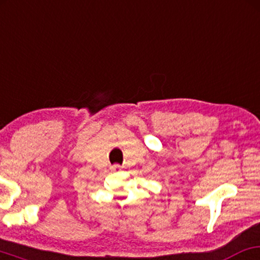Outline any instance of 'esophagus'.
<instances>
[{
  "label": "esophagus",
  "mask_w": 260,
  "mask_h": 260,
  "mask_svg": "<svg viewBox=\"0 0 260 260\" xmlns=\"http://www.w3.org/2000/svg\"><path fill=\"white\" fill-rule=\"evenodd\" d=\"M120 168H122V166H120V165H113V166L111 167V170H112V171H119Z\"/></svg>",
  "instance_id": "obj_1"
}]
</instances>
